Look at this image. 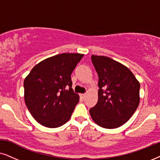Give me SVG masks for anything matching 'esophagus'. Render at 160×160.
Masks as SVG:
<instances>
[{"label":"esophagus","instance_id":"34e87169","mask_svg":"<svg viewBox=\"0 0 160 160\" xmlns=\"http://www.w3.org/2000/svg\"><path fill=\"white\" fill-rule=\"evenodd\" d=\"M80 97H81L82 99H85V97H86V93H82V94H80Z\"/></svg>","mask_w":160,"mask_h":160}]
</instances>
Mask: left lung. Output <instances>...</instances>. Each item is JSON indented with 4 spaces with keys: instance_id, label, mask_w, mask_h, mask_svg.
Instances as JSON below:
<instances>
[{
    "instance_id": "obj_1",
    "label": "left lung",
    "mask_w": 160,
    "mask_h": 160,
    "mask_svg": "<svg viewBox=\"0 0 160 160\" xmlns=\"http://www.w3.org/2000/svg\"><path fill=\"white\" fill-rule=\"evenodd\" d=\"M91 61L99 88L97 105L89 110L91 118L103 128H118L129 121L139 105L140 82L128 67L113 59L92 55Z\"/></svg>"
}]
</instances>
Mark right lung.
Returning <instances> with one entry per match:
<instances>
[{
  "label": "right lung",
  "mask_w": 160,
  "mask_h": 160,
  "mask_svg": "<svg viewBox=\"0 0 160 160\" xmlns=\"http://www.w3.org/2000/svg\"><path fill=\"white\" fill-rule=\"evenodd\" d=\"M83 54L62 53L34 67L24 80V99L33 118L56 128L71 118L80 97L72 88L71 74Z\"/></svg>",
  "instance_id": "obj_1"
}]
</instances>
